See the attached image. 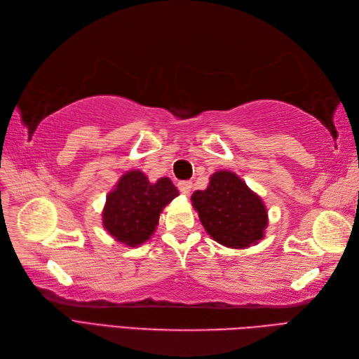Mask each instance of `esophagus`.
<instances>
[{
	"label": "esophagus",
	"instance_id": "1",
	"mask_svg": "<svg viewBox=\"0 0 359 359\" xmlns=\"http://www.w3.org/2000/svg\"><path fill=\"white\" fill-rule=\"evenodd\" d=\"M192 189V183L191 182H180L179 183V191L183 194V195H189Z\"/></svg>",
	"mask_w": 359,
	"mask_h": 359
}]
</instances>
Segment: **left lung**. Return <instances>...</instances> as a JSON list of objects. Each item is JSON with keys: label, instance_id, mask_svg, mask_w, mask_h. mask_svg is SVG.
<instances>
[{"label": "left lung", "instance_id": "obj_1", "mask_svg": "<svg viewBox=\"0 0 359 359\" xmlns=\"http://www.w3.org/2000/svg\"><path fill=\"white\" fill-rule=\"evenodd\" d=\"M191 203L205 233L219 245L248 249L265 237L267 205L234 171L213 172L207 188L192 194Z\"/></svg>", "mask_w": 359, "mask_h": 359}]
</instances>
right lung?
Listing matches in <instances>:
<instances>
[{
	"label": "right lung",
	"mask_w": 359,
	"mask_h": 359,
	"mask_svg": "<svg viewBox=\"0 0 359 359\" xmlns=\"http://www.w3.org/2000/svg\"><path fill=\"white\" fill-rule=\"evenodd\" d=\"M177 195L170 177L150 182L142 170L126 171L106 196L102 228L126 248L142 246L154 236L161 213Z\"/></svg>",
	"instance_id": "obj_1"
}]
</instances>
